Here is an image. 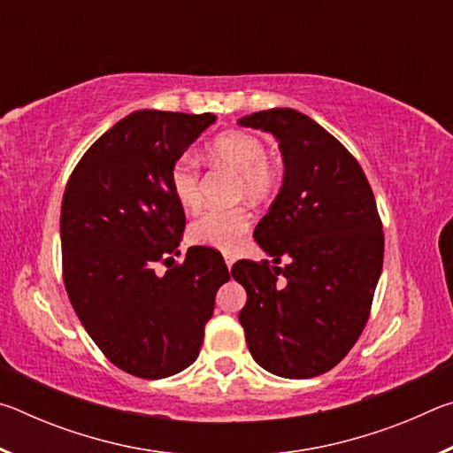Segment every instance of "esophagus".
<instances>
[{"label":"esophagus","mask_w":453,"mask_h":453,"mask_svg":"<svg viewBox=\"0 0 453 453\" xmlns=\"http://www.w3.org/2000/svg\"><path fill=\"white\" fill-rule=\"evenodd\" d=\"M226 265H227V270H232V265H234V257L232 256H226Z\"/></svg>","instance_id":"34e87169"}]
</instances>
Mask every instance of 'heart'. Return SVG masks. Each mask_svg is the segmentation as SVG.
<instances>
[{"label":"heart","mask_w":453,"mask_h":453,"mask_svg":"<svg viewBox=\"0 0 453 453\" xmlns=\"http://www.w3.org/2000/svg\"><path fill=\"white\" fill-rule=\"evenodd\" d=\"M208 157L213 164H221L237 173L240 194L248 199L270 197L281 181V165L267 156L265 142L250 132H224L213 137L208 145ZM170 186L183 208H196L202 199L199 170L196 162L181 156L170 170ZM250 227V216L243 208L208 210L197 216L188 227V237L194 245L213 248L232 254L243 243Z\"/></svg>","instance_id":"1"}]
</instances>
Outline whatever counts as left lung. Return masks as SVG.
I'll list each match as a JSON object with an SVG mask.
<instances>
[{"label":"left lung","instance_id":"8db88e82","mask_svg":"<svg viewBox=\"0 0 453 453\" xmlns=\"http://www.w3.org/2000/svg\"><path fill=\"white\" fill-rule=\"evenodd\" d=\"M237 124L270 132L286 167L254 229L275 265L242 259L232 267L248 294L245 342L264 370L316 378L348 356L370 318L383 264L378 205L356 157L305 113L273 107Z\"/></svg>","mask_w":453,"mask_h":453}]
</instances>
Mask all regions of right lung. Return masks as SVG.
<instances>
[{
    "mask_svg": "<svg viewBox=\"0 0 453 453\" xmlns=\"http://www.w3.org/2000/svg\"><path fill=\"white\" fill-rule=\"evenodd\" d=\"M213 121L211 113H129L83 153L65 186L67 296L105 357L137 378H170L196 362L216 291L229 280L211 248H189L164 275L153 270L180 254L186 227L172 165Z\"/></svg>",
    "mask_w": 453,
    "mask_h": 453,
    "instance_id": "right-lung-1",
    "label": "right lung"
}]
</instances>
